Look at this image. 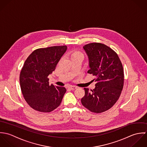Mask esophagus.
<instances>
[{"label": "esophagus", "instance_id": "obj_1", "mask_svg": "<svg viewBox=\"0 0 147 147\" xmlns=\"http://www.w3.org/2000/svg\"><path fill=\"white\" fill-rule=\"evenodd\" d=\"M69 88L70 89V90H75V89L77 88V87H76V86H70L69 87Z\"/></svg>", "mask_w": 147, "mask_h": 147}]
</instances>
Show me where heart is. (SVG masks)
<instances>
[{
	"instance_id": "b5f03b06",
	"label": "heart",
	"mask_w": 147,
	"mask_h": 147,
	"mask_svg": "<svg viewBox=\"0 0 147 147\" xmlns=\"http://www.w3.org/2000/svg\"><path fill=\"white\" fill-rule=\"evenodd\" d=\"M77 57H84V55L82 52H80V51H75L74 52H73L71 55V59H74Z\"/></svg>"
}]
</instances>
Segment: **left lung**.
<instances>
[{"label":"left lung","mask_w":147,"mask_h":147,"mask_svg":"<svg viewBox=\"0 0 147 147\" xmlns=\"http://www.w3.org/2000/svg\"><path fill=\"white\" fill-rule=\"evenodd\" d=\"M88 59L89 74L95 76V88L85 89L82 105L91 112L100 113L111 108L117 102L123 88L124 72L117 54L100 43L83 47Z\"/></svg>","instance_id":"obj_1"}]
</instances>
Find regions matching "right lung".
Returning <instances> with one entry per match:
<instances>
[{"label":"right lung","instance_id":"add662e5","mask_svg":"<svg viewBox=\"0 0 147 147\" xmlns=\"http://www.w3.org/2000/svg\"><path fill=\"white\" fill-rule=\"evenodd\" d=\"M67 48L65 45L38 49L25 61L20 74V84L25 100L34 110L49 113L61 104L66 90L49 85L48 76L55 70Z\"/></svg>","mask_w":147,"mask_h":147}]
</instances>
